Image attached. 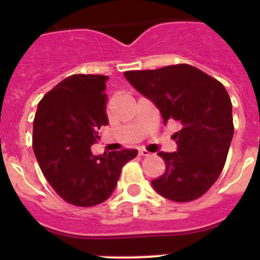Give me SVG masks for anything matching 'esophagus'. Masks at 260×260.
I'll use <instances>...</instances> for the list:
<instances>
[{"mask_svg": "<svg viewBox=\"0 0 260 260\" xmlns=\"http://www.w3.org/2000/svg\"><path fill=\"white\" fill-rule=\"evenodd\" d=\"M139 155H141V156H150L151 153L148 152L147 150H139Z\"/></svg>", "mask_w": 260, "mask_h": 260, "instance_id": "34e87169", "label": "esophagus"}]
</instances>
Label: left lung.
Instances as JSON below:
<instances>
[{"label": "left lung", "instance_id": "1", "mask_svg": "<svg viewBox=\"0 0 260 260\" xmlns=\"http://www.w3.org/2000/svg\"><path fill=\"white\" fill-rule=\"evenodd\" d=\"M126 79L152 100L164 122L176 121L177 152H158L165 161L153 189L172 202L201 198L224 168L233 138L232 102L219 80L187 63L157 70L125 71Z\"/></svg>", "mask_w": 260, "mask_h": 260}]
</instances>
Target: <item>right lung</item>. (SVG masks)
Wrapping results in <instances>:
<instances>
[{"label":"right lung","mask_w":260,"mask_h":260,"mask_svg":"<svg viewBox=\"0 0 260 260\" xmlns=\"http://www.w3.org/2000/svg\"><path fill=\"white\" fill-rule=\"evenodd\" d=\"M105 75L74 74L40 100L34 119L32 148L53 190L77 207H92L109 198L121 169L137 150L95 156L91 146L108 123Z\"/></svg>","instance_id":"right-lung-1"}]
</instances>
